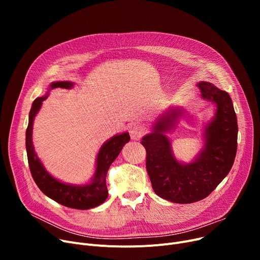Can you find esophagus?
Masks as SVG:
<instances>
[{"label": "esophagus", "instance_id": "esophagus-1", "mask_svg": "<svg viewBox=\"0 0 260 260\" xmlns=\"http://www.w3.org/2000/svg\"><path fill=\"white\" fill-rule=\"evenodd\" d=\"M128 132L131 135V138L133 140H139L144 135L145 128L141 123L137 122V123H132V124L128 126Z\"/></svg>", "mask_w": 260, "mask_h": 260}]
</instances>
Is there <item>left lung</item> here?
<instances>
[{"label":"left lung","mask_w":260,"mask_h":260,"mask_svg":"<svg viewBox=\"0 0 260 260\" xmlns=\"http://www.w3.org/2000/svg\"><path fill=\"white\" fill-rule=\"evenodd\" d=\"M201 98L215 104L214 117L203 127V147L189 163L176 159L167 136L183 116L170 107L142 138L146 171L154 192L175 203H193L208 197L231 171L237 152V117L230 94L210 82H199Z\"/></svg>","instance_id":"left-lung-1"}]
</instances>
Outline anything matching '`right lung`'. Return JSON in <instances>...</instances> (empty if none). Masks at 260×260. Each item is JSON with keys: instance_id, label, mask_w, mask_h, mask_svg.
<instances>
[{"instance_id": "obj_1", "label": "right lung", "mask_w": 260, "mask_h": 260, "mask_svg": "<svg viewBox=\"0 0 260 260\" xmlns=\"http://www.w3.org/2000/svg\"><path fill=\"white\" fill-rule=\"evenodd\" d=\"M73 86L74 82L58 81L51 82L49 84V89L57 87L68 89ZM47 97L48 92L44 94L43 97L37 98L34 101L29 112L28 126L26 129V152L32 178L38 187L47 197L64 207L77 210H88L98 207L106 200L108 196L106 187L107 171L120 154L122 147L131 140L129 134L122 133L115 135L114 137L102 144L97 155V159H95L94 174L88 183L77 185L62 182L54 178L46 171L43 163L37 156L32 144L34 120L39 113L41 106H42V102Z\"/></svg>"}]
</instances>
